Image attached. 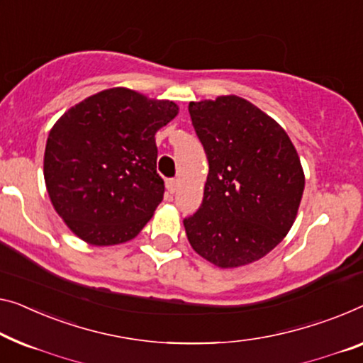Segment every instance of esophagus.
<instances>
[{
    "label": "esophagus",
    "mask_w": 363,
    "mask_h": 363,
    "mask_svg": "<svg viewBox=\"0 0 363 363\" xmlns=\"http://www.w3.org/2000/svg\"><path fill=\"white\" fill-rule=\"evenodd\" d=\"M166 187H167V191H169L171 194H174L177 191V187H179V181H177V179H167L166 181Z\"/></svg>",
    "instance_id": "esophagus-1"
}]
</instances>
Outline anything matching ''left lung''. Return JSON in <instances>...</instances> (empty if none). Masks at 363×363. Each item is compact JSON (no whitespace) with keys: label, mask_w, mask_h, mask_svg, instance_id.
Here are the masks:
<instances>
[{"label":"left lung","mask_w":363,"mask_h":363,"mask_svg":"<svg viewBox=\"0 0 363 363\" xmlns=\"http://www.w3.org/2000/svg\"><path fill=\"white\" fill-rule=\"evenodd\" d=\"M208 160L203 200L184 218L200 256L230 269L257 261L294 225L305 189L298 153L267 113L238 96L189 104Z\"/></svg>","instance_id":"left-lung-1"}]
</instances>
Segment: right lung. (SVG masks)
<instances>
[{"instance_id": "add662e5", "label": "right lung", "mask_w": 363, "mask_h": 363, "mask_svg": "<svg viewBox=\"0 0 363 363\" xmlns=\"http://www.w3.org/2000/svg\"><path fill=\"white\" fill-rule=\"evenodd\" d=\"M177 111L171 101L112 88L58 118L47 138L43 177L53 207L74 235L111 246L142 231L164 196L155 133Z\"/></svg>"}]
</instances>
